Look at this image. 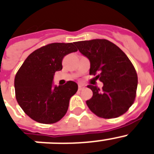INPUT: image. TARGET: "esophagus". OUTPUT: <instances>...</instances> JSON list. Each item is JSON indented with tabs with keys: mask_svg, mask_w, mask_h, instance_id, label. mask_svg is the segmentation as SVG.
<instances>
[{
	"mask_svg": "<svg viewBox=\"0 0 154 154\" xmlns=\"http://www.w3.org/2000/svg\"><path fill=\"white\" fill-rule=\"evenodd\" d=\"M84 88H85V85H82V84H79V90H82Z\"/></svg>",
	"mask_w": 154,
	"mask_h": 154,
	"instance_id": "1",
	"label": "esophagus"
}]
</instances>
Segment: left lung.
Returning a JSON list of instances; mask_svg holds the SVG:
<instances>
[{
    "mask_svg": "<svg viewBox=\"0 0 154 154\" xmlns=\"http://www.w3.org/2000/svg\"><path fill=\"white\" fill-rule=\"evenodd\" d=\"M81 54L90 62L89 74L103 83L102 90L89 85L92 97L86 104L101 118L112 119L129 109L136 97L137 74L133 64L118 46L106 39L74 42Z\"/></svg>",
    "mask_w": 154,
    "mask_h": 154,
    "instance_id": "obj_1",
    "label": "left lung"
}]
</instances>
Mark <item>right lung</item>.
<instances>
[{
	"mask_svg": "<svg viewBox=\"0 0 154 154\" xmlns=\"http://www.w3.org/2000/svg\"><path fill=\"white\" fill-rule=\"evenodd\" d=\"M77 48L72 43H52L30 54L14 79L16 99L24 112L36 122L55 123L67 112L70 98L77 92L73 81L53 84L55 72L62 69V58Z\"/></svg>",
	"mask_w": 154,
	"mask_h": 154,
	"instance_id": "1",
	"label": "right lung"
}]
</instances>
